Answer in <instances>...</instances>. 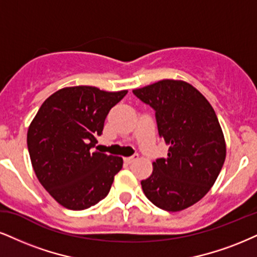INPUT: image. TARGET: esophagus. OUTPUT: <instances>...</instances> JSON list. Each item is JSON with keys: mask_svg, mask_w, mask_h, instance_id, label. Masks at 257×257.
<instances>
[{"mask_svg": "<svg viewBox=\"0 0 257 257\" xmlns=\"http://www.w3.org/2000/svg\"><path fill=\"white\" fill-rule=\"evenodd\" d=\"M137 160H138V154H135V155H132V156L123 158V162H125L126 164H131V163H134L135 161H137Z\"/></svg>", "mask_w": 257, "mask_h": 257, "instance_id": "34e87169", "label": "esophagus"}]
</instances>
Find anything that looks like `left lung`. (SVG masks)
<instances>
[{
  "instance_id": "8db88e82",
  "label": "left lung",
  "mask_w": 257,
  "mask_h": 257,
  "mask_svg": "<svg viewBox=\"0 0 257 257\" xmlns=\"http://www.w3.org/2000/svg\"><path fill=\"white\" fill-rule=\"evenodd\" d=\"M155 110L158 135L169 145L142 181L147 198L164 211H182L204 198L219 175L226 147L216 112L200 91L183 81L163 80L135 89Z\"/></svg>"
}]
</instances>
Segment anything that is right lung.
<instances>
[{
    "mask_svg": "<svg viewBox=\"0 0 257 257\" xmlns=\"http://www.w3.org/2000/svg\"><path fill=\"white\" fill-rule=\"evenodd\" d=\"M127 90L69 87L47 97L31 122L27 147L34 173L55 200L69 210L96 205L109 193L122 158L95 151L104 120Z\"/></svg>",
    "mask_w": 257,
    "mask_h": 257,
    "instance_id": "right-lung-1",
    "label": "right lung"
}]
</instances>
